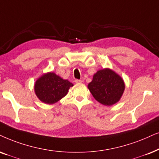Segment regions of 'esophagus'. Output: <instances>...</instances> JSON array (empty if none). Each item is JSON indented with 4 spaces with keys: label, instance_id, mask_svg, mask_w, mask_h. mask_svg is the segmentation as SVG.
I'll return each mask as SVG.
<instances>
[{
    "label": "esophagus",
    "instance_id": "1",
    "mask_svg": "<svg viewBox=\"0 0 159 159\" xmlns=\"http://www.w3.org/2000/svg\"><path fill=\"white\" fill-rule=\"evenodd\" d=\"M83 81H82V80H75V82L76 83H81V82H82Z\"/></svg>",
    "mask_w": 159,
    "mask_h": 159
}]
</instances>
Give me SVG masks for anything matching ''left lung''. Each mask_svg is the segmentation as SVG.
I'll use <instances>...</instances> for the list:
<instances>
[{
	"mask_svg": "<svg viewBox=\"0 0 159 159\" xmlns=\"http://www.w3.org/2000/svg\"><path fill=\"white\" fill-rule=\"evenodd\" d=\"M88 87L95 99L101 104L110 106L120 100L125 84L120 76L112 70L105 69L95 74Z\"/></svg>",
	"mask_w": 159,
	"mask_h": 159,
	"instance_id": "1",
	"label": "left lung"
}]
</instances>
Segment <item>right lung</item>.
Wrapping results in <instances>:
<instances>
[{
    "label": "right lung",
    "instance_id": "add662e5",
    "mask_svg": "<svg viewBox=\"0 0 159 159\" xmlns=\"http://www.w3.org/2000/svg\"><path fill=\"white\" fill-rule=\"evenodd\" d=\"M73 84L54 73H47L36 82L35 92L39 99L46 104H54L64 97Z\"/></svg>",
    "mask_w": 159,
    "mask_h": 159
}]
</instances>
